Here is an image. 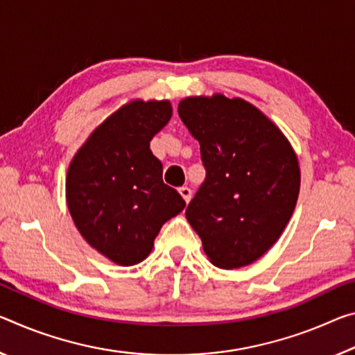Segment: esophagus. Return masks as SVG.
Segmentation results:
<instances>
[{"instance_id":"34e87169","label":"esophagus","mask_w":355,"mask_h":355,"mask_svg":"<svg viewBox=\"0 0 355 355\" xmlns=\"http://www.w3.org/2000/svg\"><path fill=\"white\" fill-rule=\"evenodd\" d=\"M178 191H180V194H182V198L184 199V202L188 204V202L191 200V196H193V191H191L188 187H182Z\"/></svg>"}]
</instances>
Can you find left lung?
<instances>
[{
  "label": "left lung",
  "mask_w": 355,
  "mask_h": 355,
  "mask_svg": "<svg viewBox=\"0 0 355 355\" xmlns=\"http://www.w3.org/2000/svg\"><path fill=\"white\" fill-rule=\"evenodd\" d=\"M178 115L200 144L205 180L187 208L208 259L239 268L272 248L294 213L300 168L288 139L243 99L187 98Z\"/></svg>",
  "instance_id": "left-lung-1"
}]
</instances>
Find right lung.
Wrapping results in <instances>:
<instances>
[{"instance_id": "right-lung-1", "label": "right lung", "mask_w": 355, "mask_h": 355, "mask_svg": "<svg viewBox=\"0 0 355 355\" xmlns=\"http://www.w3.org/2000/svg\"><path fill=\"white\" fill-rule=\"evenodd\" d=\"M172 116L168 101H134L110 115L67 168L66 199L78 232L120 266L144 261L162 224L187 202L162 182L150 140Z\"/></svg>"}]
</instances>
